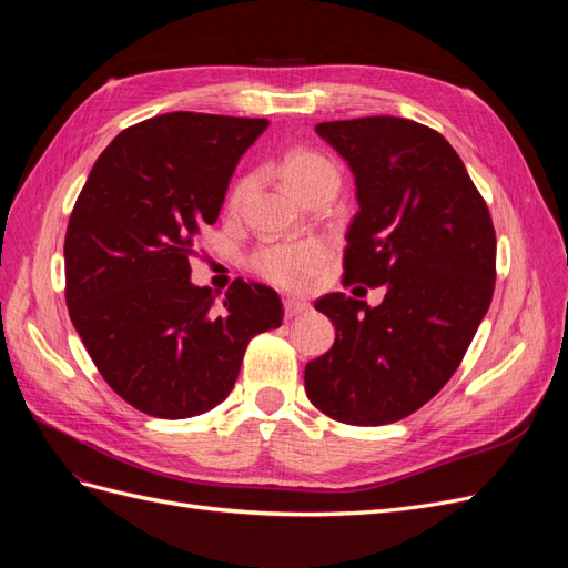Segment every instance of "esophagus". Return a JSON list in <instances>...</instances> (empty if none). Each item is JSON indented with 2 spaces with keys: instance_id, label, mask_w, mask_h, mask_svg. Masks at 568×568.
<instances>
[{
  "instance_id": "34e87169",
  "label": "esophagus",
  "mask_w": 568,
  "mask_h": 568,
  "mask_svg": "<svg viewBox=\"0 0 568 568\" xmlns=\"http://www.w3.org/2000/svg\"><path fill=\"white\" fill-rule=\"evenodd\" d=\"M307 311H311V305L303 303V301H294V298L284 301V317H286V320H294V317H298V315H305Z\"/></svg>"
}]
</instances>
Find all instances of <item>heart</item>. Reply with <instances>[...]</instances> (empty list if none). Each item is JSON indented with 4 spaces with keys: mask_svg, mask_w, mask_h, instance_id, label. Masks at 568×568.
<instances>
[{
    "mask_svg": "<svg viewBox=\"0 0 568 568\" xmlns=\"http://www.w3.org/2000/svg\"><path fill=\"white\" fill-rule=\"evenodd\" d=\"M280 175L298 199L315 192V189H334L336 192L341 182L338 168L329 159H324L322 153L311 149L286 151L280 161ZM253 184V175H244L234 182L230 192V209H239L246 201ZM324 257V244L315 242V239H301V242H282L257 251L253 257V267L267 282L288 291H298L315 277Z\"/></svg>",
    "mask_w": 568,
    "mask_h": 568,
    "instance_id": "obj_1",
    "label": "heart"
}]
</instances>
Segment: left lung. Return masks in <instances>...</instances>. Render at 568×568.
Returning <instances> with one entry per match:
<instances>
[{
    "label": "left lung",
    "instance_id": "1",
    "mask_svg": "<svg viewBox=\"0 0 568 568\" xmlns=\"http://www.w3.org/2000/svg\"><path fill=\"white\" fill-rule=\"evenodd\" d=\"M355 178L359 211L346 232L343 280L386 286L369 307L326 294L315 307L334 346L305 365V393L353 426L398 422L448 384L495 288V230L457 151L407 118L320 123Z\"/></svg>",
    "mask_w": 568,
    "mask_h": 568
}]
</instances>
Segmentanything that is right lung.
Instances as JSON below:
<instances>
[{"instance_id": "right-lung-1", "label": "right lung", "mask_w": 568, "mask_h": 568, "mask_svg": "<svg viewBox=\"0 0 568 568\" xmlns=\"http://www.w3.org/2000/svg\"><path fill=\"white\" fill-rule=\"evenodd\" d=\"M265 118L175 111L120 132L68 222L65 305L106 384L161 419L227 398L248 341L277 329V291L234 280L225 298L192 284L194 239L213 225Z\"/></svg>"}]
</instances>
